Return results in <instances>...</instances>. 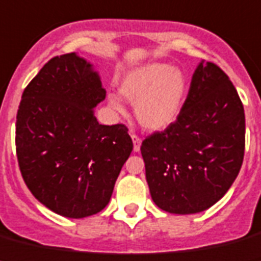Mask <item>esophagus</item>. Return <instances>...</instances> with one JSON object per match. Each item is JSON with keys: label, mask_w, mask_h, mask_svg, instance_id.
Instances as JSON below:
<instances>
[{"label": "esophagus", "mask_w": 261, "mask_h": 261, "mask_svg": "<svg viewBox=\"0 0 261 261\" xmlns=\"http://www.w3.org/2000/svg\"><path fill=\"white\" fill-rule=\"evenodd\" d=\"M132 141H133V149H135V152H140V148H141V144H142L141 137H139L137 135H132Z\"/></svg>", "instance_id": "34e87169"}]
</instances>
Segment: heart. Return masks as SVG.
Here are the masks:
<instances>
[{"mask_svg":"<svg viewBox=\"0 0 261 261\" xmlns=\"http://www.w3.org/2000/svg\"><path fill=\"white\" fill-rule=\"evenodd\" d=\"M188 84L185 75L165 63H148L130 71L120 83V93L135 103L136 117L148 130H164L177 120ZM109 107L124 112L121 100L108 97Z\"/></svg>","mask_w":261,"mask_h":261,"instance_id":"heart-1","label":"heart"}]
</instances>
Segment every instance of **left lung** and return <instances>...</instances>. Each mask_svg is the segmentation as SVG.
Masks as SVG:
<instances>
[{"instance_id": "left-lung-1", "label": "left lung", "mask_w": 261, "mask_h": 261, "mask_svg": "<svg viewBox=\"0 0 261 261\" xmlns=\"http://www.w3.org/2000/svg\"><path fill=\"white\" fill-rule=\"evenodd\" d=\"M246 117L237 88L220 67L202 61L170 126L141 145L152 199L171 214H195L217 203L239 174Z\"/></svg>"}]
</instances>
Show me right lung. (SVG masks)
I'll list each match as a JSON object with an SVG mask.
<instances>
[{
  "instance_id": "1",
  "label": "right lung",
  "mask_w": 261,
  "mask_h": 261,
  "mask_svg": "<svg viewBox=\"0 0 261 261\" xmlns=\"http://www.w3.org/2000/svg\"><path fill=\"white\" fill-rule=\"evenodd\" d=\"M104 99L92 64L75 53L50 59L22 93L15 122L19 170L31 194L62 217L103 210L132 152L124 124L101 125L95 117Z\"/></svg>"
}]
</instances>
